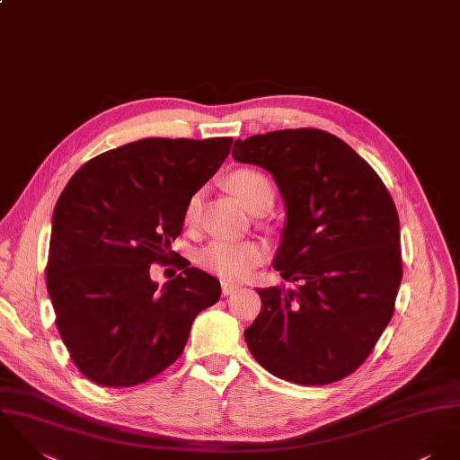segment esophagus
I'll use <instances>...</instances> for the list:
<instances>
[{"mask_svg":"<svg viewBox=\"0 0 460 460\" xmlns=\"http://www.w3.org/2000/svg\"><path fill=\"white\" fill-rule=\"evenodd\" d=\"M240 286L238 284H234V282H229V280H222V295L224 296H229V295H233L236 289H238Z\"/></svg>","mask_w":460,"mask_h":460,"instance_id":"1","label":"esophagus"}]
</instances>
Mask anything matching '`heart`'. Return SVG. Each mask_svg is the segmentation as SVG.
<instances>
[{
    "mask_svg": "<svg viewBox=\"0 0 460 460\" xmlns=\"http://www.w3.org/2000/svg\"><path fill=\"white\" fill-rule=\"evenodd\" d=\"M229 190L240 199V202L251 211L260 200L272 199V186L269 180L251 169L236 171L227 180ZM197 197L188 202L186 220H193L197 213ZM265 260L263 245L256 242H227V240H213L204 245L199 254V265L226 280H240L249 276L251 270Z\"/></svg>",
    "mask_w": 460,
    "mask_h": 460,
    "instance_id": "obj_1",
    "label": "heart"
}]
</instances>
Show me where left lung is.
Listing matches in <instances>:
<instances>
[{
  "instance_id": "1",
  "label": "left lung",
  "mask_w": 460,
  "mask_h": 460,
  "mask_svg": "<svg viewBox=\"0 0 460 460\" xmlns=\"http://www.w3.org/2000/svg\"><path fill=\"white\" fill-rule=\"evenodd\" d=\"M233 158L272 174L286 211L274 269L298 282L258 288L261 313L245 329L252 358L302 385L350 375L389 323L402 280L389 191L350 146L322 129L236 140Z\"/></svg>"
}]
</instances>
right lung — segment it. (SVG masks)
<instances>
[{
    "label": "right lung",
    "mask_w": 460,
    "mask_h": 460,
    "mask_svg": "<svg viewBox=\"0 0 460 460\" xmlns=\"http://www.w3.org/2000/svg\"><path fill=\"white\" fill-rule=\"evenodd\" d=\"M231 137L142 138L87 162L51 220L48 293L80 371L104 387L149 380L183 352L193 318L220 298L215 277L149 276L181 234L191 197L220 169Z\"/></svg>",
    "instance_id": "1"
}]
</instances>
